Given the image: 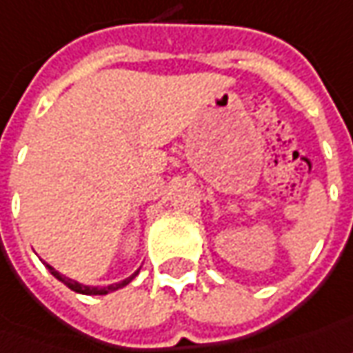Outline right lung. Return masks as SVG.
<instances>
[{"instance_id": "obj_1", "label": "right lung", "mask_w": 353, "mask_h": 353, "mask_svg": "<svg viewBox=\"0 0 353 353\" xmlns=\"http://www.w3.org/2000/svg\"><path fill=\"white\" fill-rule=\"evenodd\" d=\"M44 265L48 268V272L54 275L58 281H62L64 285L70 287L72 291H76V293H81V295H107V293H111V291H117V289H121V287L128 285L137 275H139V270L134 272V274L127 277V279H123V281H119V283H113V285H107V287H93V285H83V283H78V281H74V279H70L66 275H62L60 272H56L54 268L50 265V263H46L44 261Z\"/></svg>"}]
</instances>
